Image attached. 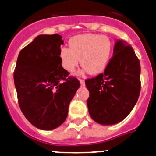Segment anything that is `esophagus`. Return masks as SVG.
Segmentation results:
<instances>
[{"label": "esophagus", "instance_id": "obj_1", "mask_svg": "<svg viewBox=\"0 0 156 156\" xmlns=\"http://www.w3.org/2000/svg\"><path fill=\"white\" fill-rule=\"evenodd\" d=\"M80 84H81V86H84L85 83H84V81L83 79H79Z\"/></svg>", "mask_w": 156, "mask_h": 156}]
</instances>
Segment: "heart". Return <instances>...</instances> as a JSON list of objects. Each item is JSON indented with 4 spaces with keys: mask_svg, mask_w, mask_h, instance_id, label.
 I'll use <instances>...</instances> for the list:
<instances>
[{
    "mask_svg": "<svg viewBox=\"0 0 156 156\" xmlns=\"http://www.w3.org/2000/svg\"><path fill=\"white\" fill-rule=\"evenodd\" d=\"M69 48H61L59 58L64 69L72 72L81 61L83 70L90 75H98L107 66L112 44L106 35L78 34L69 41Z\"/></svg>",
    "mask_w": 156,
    "mask_h": 156,
    "instance_id": "obj_1",
    "label": "heart"
}]
</instances>
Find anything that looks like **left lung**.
Returning <instances> with one entry per match:
<instances>
[{
	"label": "left lung",
	"instance_id": "left-lung-1",
	"mask_svg": "<svg viewBox=\"0 0 156 156\" xmlns=\"http://www.w3.org/2000/svg\"><path fill=\"white\" fill-rule=\"evenodd\" d=\"M87 105L93 120L103 125L119 123L132 111L140 92V63L133 49L117 40L104 73L85 80Z\"/></svg>",
	"mask_w": 156,
	"mask_h": 156
}]
</instances>
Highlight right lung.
I'll use <instances>...</instances> for the list:
<instances>
[{
	"label": "right lung",
	"mask_w": 156,
	"mask_h": 156,
	"mask_svg": "<svg viewBox=\"0 0 156 156\" xmlns=\"http://www.w3.org/2000/svg\"><path fill=\"white\" fill-rule=\"evenodd\" d=\"M63 44L59 34H40L19 53L13 73L22 112L35 127L50 130L60 126L69 106L80 87L69 76L59 58Z\"/></svg>",
	"instance_id": "obj_1"
}]
</instances>
